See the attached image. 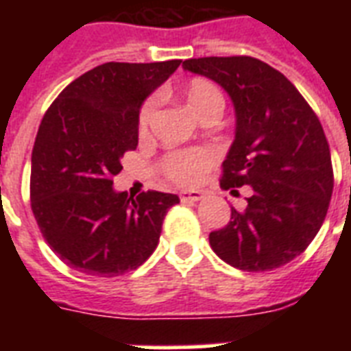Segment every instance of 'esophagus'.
<instances>
[{
  "instance_id": "obj_1",
  "label": "esophagus",
  "mask_w": 351,
  "mask_h": 351,
  "mask_svg": "<svg viewBox=\"0 0 351 351\" xmlns=\"http://www.w3.org/2000/svg\"><path fill=\"white\" fill-rule=\"evenodd\" d=\"M204 195L200 191H184L180 195L182 202H198V200H202Z\"/></svg>"
}]
</instances>
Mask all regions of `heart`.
Wrapping results in <instances>:
<instances>
[{"label":"heart","mask_w":351,"mask_h":351,"mask_svg":"<svg viewBox=\"0 0 351 351\" xmlns=\"http://www.w3.org/2000/svg\"><path fill=\"white\" fill-rule=\"evenodd\" d=\"M182 98H184V104L189 109V112L193 117H197L198 120L208 111H213V109L222 111V107H224V98H222L219 87L204 78H193L182 90ZM153 112L154 100L145 101L140 109V114H138L140 136L147 134ZM211 162H213V154L208 149H186V151H176V153L167 154L162 167H164L165 175L169 176L171 180H175L176 184L193 186V184H197L204 171L211 165Z\"/></svg>","instance_id":"heart-1"}]
</instances>
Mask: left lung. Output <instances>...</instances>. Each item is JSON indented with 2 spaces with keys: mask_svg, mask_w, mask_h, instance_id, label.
Instances as JSON below:
<instances>
[{
  "mask_svg": "<svg viewBox=\"0 0 351 351\" xmlns=\"http://www.w3.org/2000/svg\"><path fill=\"white\" fill-rule=\"evenodd\" d=\"M182 67L230 96L234 140L220 187L251 189L247 206L231 208L230 224L209 233L211 250L244 271L288 264L315 239L332 198V156L321 121L295 85L261 60L191 58Z\"/></svg>",
  "mask_w": 351,
  "mask_h": 351,
  "instance_id": "obj_1",
  "label": "left lung"
}]
</instances>
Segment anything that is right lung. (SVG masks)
<instances>
[{"label": "right lung", "instance_id": "add662e5", "mask_svg": "<svg viewBox=\"0 0 351 351\" xmlns=\"http://www.w3.org/2000/svg\"><path fill=\"white\" fill-rule=\"evenodd\" d=\"M182 60L98 65L69 84L41 120L32 149L30 206L51 250L96 277L136 269L156 250L180 198L112 187L121 156L138 145V114Z\"/></svg>", "mask_w": 351, "mask_h": 351}]
</instances>
